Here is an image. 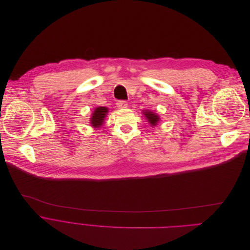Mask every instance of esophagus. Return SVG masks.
<instances>
[{"instance_id": "obj_1", "label": "esophagus", "mask_w": 250, "mask_h": 250, "mask_svg": "<svg viewBox=\"0 0 250 250\" xmlns=\"http://www.w3.org/2000/svg\"><path fill=\"white\" fill-rule=\"evenodd\" d=\"M116 104H117V107H119V108H126L128 105L127 102H125V101H118Z\"/></svg>"}]
</instances>
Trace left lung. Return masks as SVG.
I'll use <instances>...</instances> for the list:
<instances>
[{
	"mask_svg": "<svg viewBox=\"0 0 250 250\" xmlns=\"http://www.w3.org/2000/svg\"><path fill=\"white\" fill-rule=\"evenodd\" d=\"M143 113L146 116V118L147 119V121L149 122V124H151L152 126H156L159 123L160 117L156 113L152 112L151 110H144Z\"/></svg>",
	"mask_w": 250,
	"mask_h": 250,
	"instance_id": "obj_1",
	"label": "left lung"
}]
</instances>
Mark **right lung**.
I'll return each instance as SVG.
<instances>
[{
    "label": "right lung",
    "mask_w": 250,
    "mask_h": 250,
    "mask_svg": "<svg viewBox=\"0 0 250 250\" xmlns=\"http://www.w3.org/2000/svg\"><path fill=\"white\" fill-rule=\"evenodd\" d=\"M108 112V108L104 107V106H99L96 107L92 113V116L90 118V124L94 128H99L104 121V118Z\"/></svg>",
    "instance_id": "add662e5"
}]
</instances>
